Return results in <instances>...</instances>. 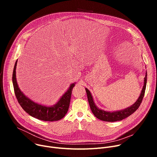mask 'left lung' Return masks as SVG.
<instances>
[{
	"label": "left lung",
	"instance_id": "obj_1",
	"mask_svg": "<svg viewBox=\"0 0 157 157\" xmlns=\"http://www.w3.org/2000/svg\"><path fill=\"white\" fill-rule=\"evenodd\" d=\"M146 83H147V72H146V75L144 78V85L141 92V94H140V95L138 97L137 100L134 102V104L128 107V108L119 110V111H104L103 109L98 108L94 102V98L92 97L91 92H90V90L88 88H85L90 109H91L93 114H94V116L98 119H99L102 121L113 122V121H120L125 119L128 117H129L132 114H133L139 108L140 104H141L143 99L144 95L145 93L146 86Z\"/></svg>",
	"mask_w": 157,
	"mask_h": 157
}]
</instances>
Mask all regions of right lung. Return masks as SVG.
Returning <instances> with one entry per match:
<instances>
[{"instance_id":"add662e5","label":"right lung","mask_w":157,"mask_h":157,"mask_svg":"<svg viewBox=\"0 0 157 157\" xmlns=\"http://www.w3.org/2000/svg\"><path fill=\"white\" fill-rule=\"evenodd\" d=\"M16 61L13 72V84L16 98L23 110L31 117L40 120L46 121H54L62 119L67 114L71 101L72 90L76 83L71 84L56 104L53 105H45L32 101L25 95L20 89L16 78V69L17 65Z\"/></svg>"}]
</instances>
